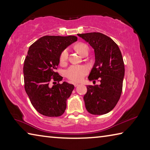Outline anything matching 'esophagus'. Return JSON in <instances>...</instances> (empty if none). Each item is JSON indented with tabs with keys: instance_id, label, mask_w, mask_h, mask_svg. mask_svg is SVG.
Here are the masks:
<instances>
[{
	"instance_id": "34e87169",
	"label": "esophagus",
	"mask_w": 150,
	"mask_h": 150,
	"mask_svg": "<svg viewBox=\"0 0 150 150\" xmlns=\"http://www.w3.org/2000/svg\"><path fill=\"white\" fill-rule=\"evenodd\" d=\"M73 85H74L75 87H77L79 85V83H73Z\"/></svg>"
}]
</instances>
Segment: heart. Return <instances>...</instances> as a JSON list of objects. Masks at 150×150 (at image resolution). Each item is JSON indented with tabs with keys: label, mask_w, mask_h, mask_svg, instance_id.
Here are the masks:
<instances>
[{
	"label": "heart",
	"mask_w": 150,
	"mask_h": 150,
	"mask_svg": "<svg viewBox=\"0 0 150 150\" xmlns=\"http://www.w3.org/2000/svg\"><path fill=\"white\" fill-rule=\"evenodd\" d=\"M76 50L81 55L83 53L88 50V47L86 44L83 43H79L76 45ZM68 50L65 49L61 53L59 57V62L62 64H64L66 63L68 59ZM88 72V67L86 65H71L66 70L65 75L71 81L77 82L80 81L84 78L85 76L87 74Z\"/></svg>",
	"instance_id": "heart-1"
}]
</instances>
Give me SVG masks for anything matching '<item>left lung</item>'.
Masks as SVG:
<instances>
[{
	"label": "left lung",
	"mask_w": 150,
	"mask_h": 150,
	"mask_svg": "<svg viewBox=\"0 0 150 150\" xmlns=\"http://www.w3.org/2000/svg\"><path fill=\"white\" fill-rule=\"evenodd\" d=\"M77 35L95 52V62L88 80L99 78L100 81L99 85H87L83 97L86 109L91 115H105L112 110L120 99L125 71L122 55L118 45L102 33Z\"/></svg>",
	"instance_id": "obj_1"
}]
</instances>
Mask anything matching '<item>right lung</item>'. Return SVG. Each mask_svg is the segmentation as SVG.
Wrapping results in <instances>:
<instances>
[{"label":"right lung","mask_w":150,"mask_h":150,"mask_svg":"<svg viewBox=\"0 0 150 150\" xmlns=\"http://www.w3.org/2000/svg\"><path fill=\"white\" fill-rule=\"evenodd\" d=\"M77 40L75 35H45L30 45L25 58L24 88L32 105L39 113L49 117L62 115L74 85L67 82L52 86L63 77L55 72L60 54Z\"/></svg>","instance_id":"right-lung-1"}]
</instances>
